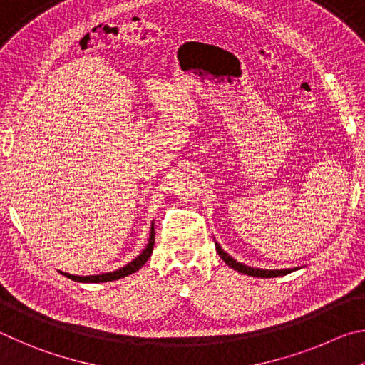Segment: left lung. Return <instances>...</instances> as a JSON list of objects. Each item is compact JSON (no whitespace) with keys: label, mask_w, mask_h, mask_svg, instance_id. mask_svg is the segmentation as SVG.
<instances>
[{"label":"left lung","mask_w":365,"mask_h":365,"mask_svg":"<svg viewBox=\"0 0 365 365\" xmlns=\"http://www.w3.org/2000/svg\"><path fill=\"white\" fill-rule=\"evenodd\" d=\"M215 250H217L219 256L224 259L225 264L228 265V267H232L233 270H238L242 272V274L245 275H251V277H261V279H272V277H282V275H287L289 274V272L293 270H298V269H283V270H265V269H252V267H248V265H243L235 261V259H232L230 256L227 255V252L220 248V246L215 243Z\"/></svg>","instance_id":"obj_1"}]
</instances>
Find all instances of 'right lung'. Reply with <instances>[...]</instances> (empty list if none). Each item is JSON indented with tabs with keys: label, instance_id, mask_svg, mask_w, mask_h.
Segmentation results:
<instances>
[{
	"label": "right lung",
	"instance_id": "1",
	"mask_svg": "<svg viewBox=\"0 0 365 365\" xmlns=\"http://www.w3.org/2000/svg\"><path fill=\"white\" fill-rule=\"evenodd\" d=\"M153 246H154V227H151V235H150V243L146 245V248L138 257H135L132 262H128L125 267H122L119 270L109 272V274H101V275H90V277H77V275H71V274H64L67 279L76 280V282H83V283H101V282H113V280H119L123 279V277L133 274V272L140 270L143 267L145 262L150 259L151 252H153Z\"/></svg>",
	"mask_w": 365,
	"mask_h": 365
}]
</instances>
